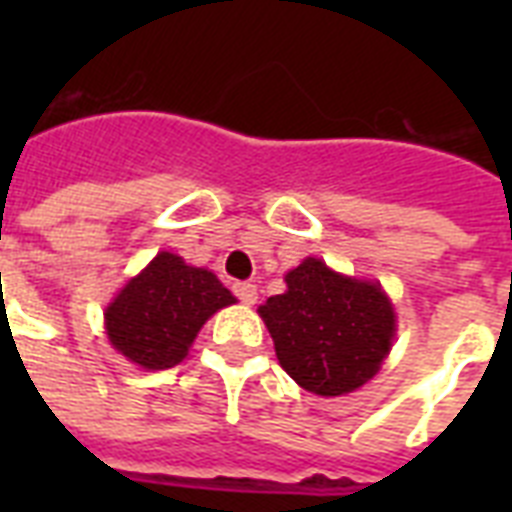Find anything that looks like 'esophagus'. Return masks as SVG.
I'll list each match as a JSON object with an SVG mask.
<instances>
[{
	"mask_svg": "<svg viewBox=\"0 0 512 512\" xmlns=\"http://www.w3.org/2000/svg\"><path fill=\"white\" fill-rule=\"evenodd\" d=\"M233 292H236V297H239L244 305L257 303V287L255 284H249V281H239V284H233Z\"/></svg>",
	"mask_w": 512,
	"mask_h": 512,
	"instance_id": "34e87169",
	"label": "esophagus"
}]
</instances>
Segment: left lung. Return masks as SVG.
I'll return each mask as SVG.
<instances>
[{
    "instance_id": "8db88e82",
    "label": "left lung",
    "mask_w": 512,
    "mask_h": 512,
    "mask_svg": "<svg viewBox=\"0 0 512 512\" xmlns=\"http://www.w3.org/2000/svg\"><path fill=\"white\" fill-rule=\"evenodd\" d=\"M284 281L287 292L257 311L284 372L316 396H342L372 380L396 335V313L380 284L342 276L316 257Z\"/></svg>"
}]
</instances>
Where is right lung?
<instances>
[{
  "label": "right lung",
  "instance_id": "add662e5",
  "mask_svg": "<svg viewBox=\"0 0 512 512\" xmlns=\"http://www.w3.org/2000/svg\"><path fill=\"white\" fill-rule=\"evenodd\" d=\"M236 297L207 268L159 252L106 308L108 340L143 369H170L188 356L204 321Z\"/></svg>",
  "mask_w": 512,
  "mask_h": 512
}]
</instances>
